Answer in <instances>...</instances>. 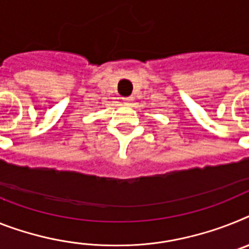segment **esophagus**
Here are the masks:
<instances>
[{"instance_id": "34e87169", "label": "esophagus", "mask_w": 249, "mask_h": 249, "mask_svg": "<svg viewBox=\"0 0 249 249\" xmlns=\"http://www.w3.org/2000/svg\"><path fill=\"white\" fill-rule=\"evenodd\" d=\"M123 101H124L125 105H131V104H133V101H134V99H133V97H124V99H123Z\"/></svg>"}]
</instances>
